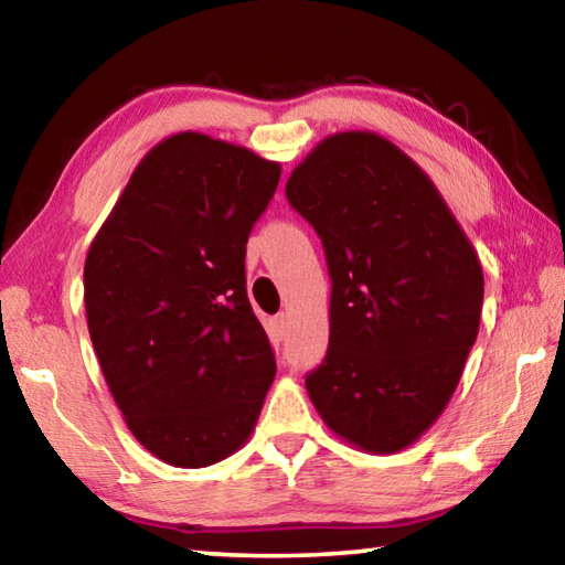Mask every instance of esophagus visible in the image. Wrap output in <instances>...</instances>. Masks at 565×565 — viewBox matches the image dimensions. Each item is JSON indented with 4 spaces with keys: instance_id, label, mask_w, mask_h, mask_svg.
I'll list each match as a JSON object with an SVG mask.
<instances>
[{
    "instance_id": "34e87169",
    "label": "esophagus",
    "mask_w": 565,
    "mask_h": 565,
    "mask_svg": "<svg viewBox=\"0 0 565 565\" xmlns=\"http://www.w3.org/2000/svg\"><path fill=\"white\" fill-rule=\"evenodd\" d=\"M271 331H274L276 341L286 339V333H289V317H286V313H279V317H274V321H271Z\"/></svg>"
}]
</instances>
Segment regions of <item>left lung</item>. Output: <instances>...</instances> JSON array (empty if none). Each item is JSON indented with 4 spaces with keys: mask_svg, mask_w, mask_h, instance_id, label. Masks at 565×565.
<instances>
[{
    "mask_svg": "<svg viewBox=\"0 0 565 565\" xmlns=\"http://www.w3.org/2000/svg\"><path fill=\"white\" fill-rule=\"evenodd\" d=\"M286 199L321 236L329 351L306 391L333 434L396 454L441 416L478 337L483 269L434 181L374 131L319 141Z\"/></svg>",
    "mask_w": 565,
    "mask_h": 565,
    "instance_id": "left-lung-1",
    "label": "left lung"
}]
</instances>
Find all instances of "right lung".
I'll return each instance as SVG.
<instances>
[{
	"mask_svg": "<svg viewBox=\"0 0 565 565\" xmlns=\"http://www.w3.org/2000/svg\"><path fill=\"white\" fill-rule=\"evenodd\" d=\"M281 167L179 131L124 186L84 264L87 327L134 438L204 468L246 444L276 376L246 296V242Z\"/></svg>",
	"mask_w": 565,
	"mask_h": 565,
	"instance_id": "obj_1",
	"label": "right lung"
}]
</instances>
